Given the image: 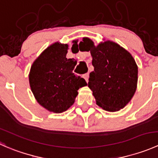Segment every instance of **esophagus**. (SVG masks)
I'll use <instances>...</instances> for the list:
<instances>
[{"label":"esophagus","instance_id":"1","mask_svg":"<svg viewBox=\"0 0 158 158\" xmlns=\"http://www.w3.org/2000/svg\"><path fill=\"white\" fill-rule=\"evenodd\" d=\"M89 73H85V74L83 75V78L85 79V80L86 81V82H89Z\"/></svg>","mask_w":158,"mask_h":158}]
</instances>
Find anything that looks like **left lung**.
I'll return each instance as SVG.
<instances>
[{
  "label": "left lung",
  "mask_w": 158,
  "mask_h": 158,
  "mask_svg": "<svg viewBox=\"0 0 158 158\" xmlns=\"http://www.w3.org/2000/svg\"><path fill=\"white\" fill-rule=\"evenodd\" d=\"M90 51L94 71L90 73L88 86L96 104L108 111L123 109L133 97L138 82V66L126 49L115 43L106 41L97 47L89 38L79 46Z\"/></svg>",
  "instance_id": "1"
}]
</instances>
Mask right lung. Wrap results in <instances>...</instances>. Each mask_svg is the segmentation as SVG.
<instances>
[{
  "instance_id": "1",
  "label": "right lung",
  "mask_w": 158,
  "mask_h": 158,
  "mask_svg": "<svg viewBox=\"0 0 158 158\" xmlns=\"http://www.w3.org/2000/svg\"><path fill=\"white\" fill-rule=\"evenodd\" d=\"M67 49V44L51 45L35 60L29 75L30 88L36 101L55 113L69 109L74 103L78 89L87 85L85 79L73 73L77 62L66 58Z\"/></svg>"
}]
</instances>
